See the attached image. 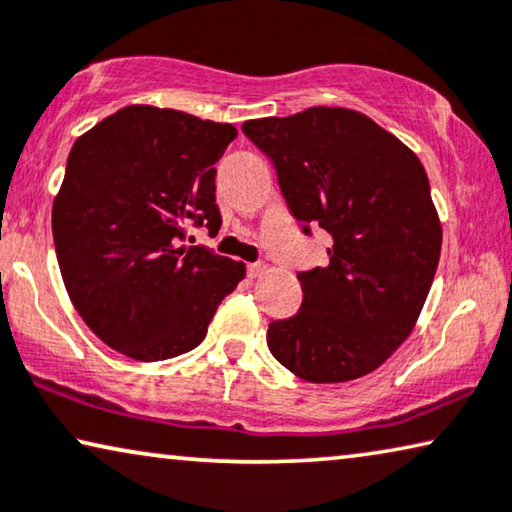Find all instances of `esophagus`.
<instances>
[{"label": "esophagus", "mask_w": 512, "mask_h": 512, "mask_svg": "<svg viewBox=\"0 0 512 512\" xmlns=\"http://www.w3.org/2000/svg\"><path fill=\"white\" fill-rule=\"evenodd\" d=\"M263 272H265V265H263V263H249V265H247V274H249L251 279L261 277Z\"/></svg>", "instance_id": "esophagus-1"}]
</instances>
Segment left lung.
Returning a JSON list of instances; mask_svg holds the SVG:
<instances>
[{
	"label": "left lung",
	"mask_w": 512,
	"mask_h": 512,
	"mask_svg": "<svg viewBox=\"0 0 512 512\" xmlns=\"http://www.w3.org/2000/svg\"><path fill=\"white\" fill-rule=\"evenodd\" d=\"M268 154L288 210L330 233V263L298 272V314L272 321L270 353L300 379H360L411 335L441 256L420 159L358 110L316 106L242 124Z\"/></svg>",
	"instance_id": "obj_1"
}]
</instances>
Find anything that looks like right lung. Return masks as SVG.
<instances>
[{"label":"right lung","mask_w":512,"mask_h":512,"mask_svg":"<svg viewBox=\"0 0 512 512\" xmlns=\"http://www.w3.org/2000/svg\"><path fill=\"white\" fill-rule=\"evenodd\" d=\"M233 124L127 106L83 133L53 203L57 263L96 337L133 360L196 348L244 263L187 247L189 226L219 231L214 164Z\"/></svg>","instance_id":"1"}]
</instances>
